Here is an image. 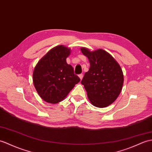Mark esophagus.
I'll use <instances>...</instances> for the list:
<instances>
[{"label":"esophagus","instance_id":"34e87169","mask_svg":"<svg viewBox=\"0 0 152 152\" xmlns=\"http://www.w3.org/2000/svg\"><path fill=\"white\" fill-rule=\"evenodd\" d=\"M78 76H79V77L80 78V80H82V79L83 78V74H80V75H78Z\"/></svg>","mask_w":152,"mask_h":152}]
</instances>
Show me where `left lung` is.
I'll use <instances>...</instances> for the list:
<instances>
[{
    "mask_svg": "<svg viewBox=\"0 0 152 152\" xmlns=\"http://www.w3.org/2000/svg\"><path fill=\"white\" fill-rule=\"evenodd\" d=\"M81 51L90 63L89 71L81 82L87 97L95 107H107L116 100L122 89L124 75L121 66L102 49L91 52L83 47Z\"/></svg>",
    "mask_w": 152,
    "mask_h": 152,
    "instance_id": "obj_1",
    "label": "left lung"
}]
</instances>
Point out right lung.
Returning <instances> with one entry per match:
<instances>
[{
  "label": "right lung",
  "mask_w": 152,
  "mask_h": 152,
  "mask_svg": "<svg viewBox=\"0 0 152 152\" xmlns=\"http://www.w3.org/2000/svg\"><path fill=\"white\" fill-rule=\"evenodd\" d=\"M70 49L59 45L42 58L33 72V83L38 94L48 103L57 104L63 100L80 79L74 73L66 59Z\"/></svg>",
  "instance_id": "right-lung-1"
}]
</instances>
